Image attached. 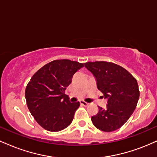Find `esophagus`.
I'll use <instances>...</instances> for the list:
<instances>
[{"mask_svg":"<svg viewBox=\"0 0 157 157\" xmlns=\"http://www.w3.org/2000/svg\"><path fill=\"white\" fill-rule=\"evenodd\" d=\"M80 103H81V105H84V106H87V105H89L88 102H85L84 100H80Z\"/></svg>","mask_w":157,"mask_h":157,"instance_id":"34e87169","label":"esophagus"}]
</instances>
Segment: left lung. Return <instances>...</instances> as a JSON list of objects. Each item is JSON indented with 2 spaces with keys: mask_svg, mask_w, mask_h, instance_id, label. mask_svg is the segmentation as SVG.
Returning a JSON list of instances; mask_svg holds the SVG:
<instances>
[{
  "mask_svg": "<svg viewBox=\"0 0 157 157\" xmlns=\"http://www.w3.org/2000/svg\"><path fill=\"white\" fill-rule=\"evenodd\" d=\"M85 67L93 73L98 89L108 100L107 106L92 117L94 127L104 132L117 130L131 117L140 96L134 76L117 64L105 61L87 62Z\"/></svg>",
  "mask_w": 157,
  "mask_h": 157,
  "instance_id": "obj_1",
  "label": "left lung"
}]
</instances>
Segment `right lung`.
I'll return each mask as SVG.
<instances>
[{
  "mask_svg": "<svg viewBox=\"0 0 157 157\" xmlns=\"http://www.w3.org/2000/svg\"><path fill=\"white\" fill-rule=\"evenodd\" d=\"M84 66L78 62L56 59L30 78L25 89V99L30 113L44 129L58 132L72 122L80 102H70L65 90L75 73Z\"/></svg>",
  "mask_w": 157,
  "mask_h": 157,
  "instance_id": "right-lung-1",
  "label": "right lung"
}]
</instances>
